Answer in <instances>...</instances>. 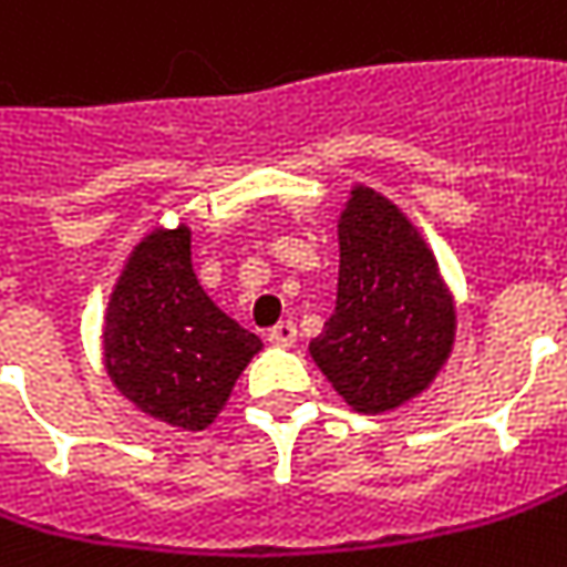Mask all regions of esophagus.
Masks as SVG:
<instances>
[{
	"mask_svg": "<svg viewBox=\"0 0 567 567\" xmlns=\"http://www.w3.org/2000/svg\"><path fill=\"white\" fill-rule=\"evenodd\" d=\"M266 340H269L272 347H291V343L298 340V327H295L291 320H282V323H276V327L266 333Z\"/></svg>",
	"mask_w": 567,
	"mask_h": 567,
	"instance_id": "esophagus-1",
	"label": "esophagus"
}]
</instances>
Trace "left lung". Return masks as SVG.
<instances>
[{
	"label": "left lung",
	"instance_id": "1",
	"mask_svg": "<svg viewBox=\"0 0 567 567\" xmlns=\"http://www.w3.org/2000/svg\"><path fill=\"white\" fill-rule=\"evenodd\" d=\"M337 240V308L308 350L355 414H388L446 365L455 301L423 234L382 192L352 185Z\"/></svg>",
	"mask_w": 567,
	"mask_h": 567
}]
</instances>
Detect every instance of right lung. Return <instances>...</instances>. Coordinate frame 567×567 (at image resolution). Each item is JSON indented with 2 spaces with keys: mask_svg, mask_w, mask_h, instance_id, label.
I'll list each match as a JSON object with an SVG mask.
<instances>
[{
  "mask_svg": "<svg viewBox=\"0 0 567 567\" xmlns=\"http://www.w3.org/2000/svg\"><path fill=\"white\" fill-rule=\"evenodd\" d=\"M259 350L262 340L198 285L188 224H156L137 240L102 320L105 372L137 411L176 430H205Z\"/></svg>",
  "mask_w": 567,
  "mask_h": 567,
  "instance_id": "right-lung-1",
  "label": "right lung"
}]
</instances>
